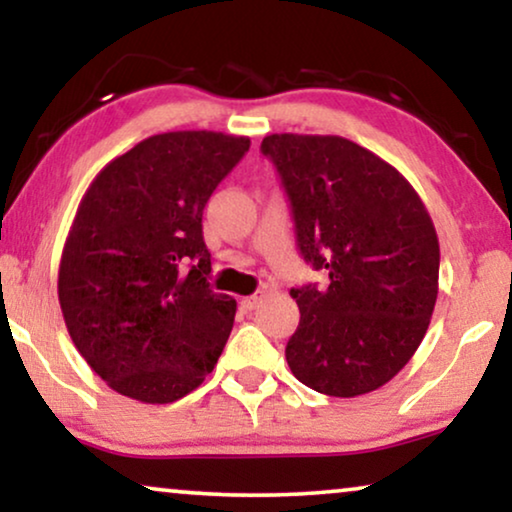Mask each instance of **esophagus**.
Wrapping results in <instances>:
<instances>
[{
    "label": "esophagus",
    "instance_id": "esophagus-1",
    "mask_svg": "<svg viewBox=\"0 0 512 512\" xmlns=\"http://www.w3.org/2000/svg\"><path fill=\"white\" fill-rule=\"evenodd\" d=\"M263 298H265V293H263V291H261V293H254V296L242 298V307H244V310H256L258 303H261Z\"/></svg>",
    "mask_w": 512,
    "mask_h": 512
}]
</instances>
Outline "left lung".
<instances>
[{
    "instance_id": "left-lung-1",
    "label": "left lung",
    "mask_w": 512,
    "mask_h": 512,
    "mask_svg": "<svg viewBox=\"0 0 512 512\" xmlns=\"http://www.w3.org/2000/svg\"><path fill=\"white\" fill-rule=\"evenodd\" d=\"M261 151L291 200L300 254L328 272L326 289H291V373L326 396L380 389L417 352L436 307L431 216L396 167L345 137L284 132Z\"/></svg>"
}]
</instances>
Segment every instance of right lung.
<instances>
[{
  "label": "right lung",
  "instance_id": "add662e5",
  "mask_svg": "<svg viewBox=\"0 0 512 512\" xmlns=\"http://www.w3.org/2000/svg\"><path fill=\"white\" fill-rule=\"evenodd\" d=\"M249 144L212 130L153 135L83 195L58 298L76 349L118 394L179 401L219 361L237 303L209 289L202 209Z\"/></svg>",
  "mask_w": 512,
  "mask_h": 512
}]
</instances>
